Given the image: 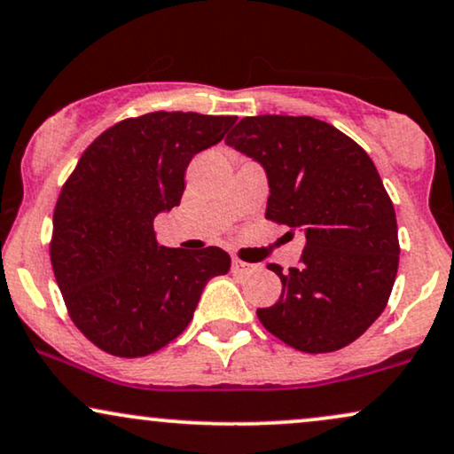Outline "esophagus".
<instances>
[{"label":"esophagus","instance_id":"obj_1","mask_svg":"<svg viewBox=\"0 0 454 454\" xmlns=\"http://www.w3.org/2000/svg\"><path fill=\"white\" fill-rule=\"evenodd\" d=\"M255 268H257L255 263L243 262V260H240V257H232V270H234V272H239V274H249V272H254Z\"/></svg>","mask_w":454,"mask_h":454}]
</instances>
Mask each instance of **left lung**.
Segmentation results:
<instances>
[{"label":"left lung","mask_w":454,"mask_h":454,"mask_svg":"<svg viewBox=\"0 0 454 454\" xmlns=\"http://www.w3.org/2000/svg\"><path fill=\"white\" fill-rule=\"evenodd\" d=\"M226 145L266 169V220L306 232L300 266L268 263L283 294L257 318L300 352L346 348L386 309L398 272V223L375 163L314 117H245Z\"/></svg>","instance_id":"8db88e82"}]
</instances>
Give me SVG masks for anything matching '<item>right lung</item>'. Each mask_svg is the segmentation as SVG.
Wrapping results in <instances>:
<instances>
[{
    "mask_svg": "<svg viewBox=\"0 0 454 454\" xmlns=\"http://www.w3.org/2000/svg\"><path fill=\"white\" fill-rule=\"evenodd\" d=\"M232 114L157 111L96 137L54 207L50 260L79 331L119 358L174 341L192 320L203 286L231 270L220 247L168 249L154 217L180 205L192 157L217 145Z\"/></svg>",
    "mask_w": 454,
    "mask_h": 454,
    "instance_id": "1",
    "label": "right lung"
}]
</instances>
